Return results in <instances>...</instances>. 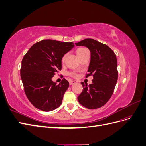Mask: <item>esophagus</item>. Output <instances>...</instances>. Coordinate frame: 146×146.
I'll list each match as a JSON object with an SVG mask.
<instances>
[{
    "mask_svg": "<svg viewBox=\"0 0 146 146\" xmlns=\"http://www.w3.org/2000/svg\"><path fill=\"white\" fill-rule=\"evenodd\" d=\"M74 83H76V82H75V81H73V80H70V81H69V85H74Z\"/></svg>",
    "mask_w": 146,
    "mask_h": 146,
    "instance_id": "1",
    "label": "esophagus"
}]
</instances>
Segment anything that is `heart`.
Masks as SVG:
<instances>
[{"instance_id":"1","label":"heart","mask_w":146,"mask_h":146,"mask_svg":"<svg viewBox=\"0 0 146 146\" xmlns=\"http://www.w3.org/2000/svg\"><path fill=\"white\" fill-rule=\"evenodd\" d=\"M87 50H88L85 47H79L76 50V54H77V56H80L81 55H82L84 52H85ZM66 56H67V55H64L62 57V58H61V61H62V62H64V61H65ZM69 75L71 77H74V78H76V77H78V75L76 72H70L69 73Z\"/></svg>"}]
</instances>
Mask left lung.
<instances>
[{
  "mask_svg": "<svg viewBox=\"0 0 146 146\" xmlns=\"http://www.w3.org/2000/svg\"><path fill=\"white\" fill-rule=\"evenodd\" d=\"M76 44L89 48L91 60L86 77H93L90 85L81 83L83 89L78 100L88 109L99 108L111 98L117 83L116 56L108 46L93 39H85Z\"/></svg>",
  "mask_w": 146,
  "mask_h": 146,
  "instance_id": "8db88e82",
  "label": "left lung"
}]
</instances>
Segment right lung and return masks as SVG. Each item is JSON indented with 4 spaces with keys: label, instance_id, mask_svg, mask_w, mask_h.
<instances>
[{
    "label": "right lung",
    "instance_id": "add662e5",
    "mask_svg": "<svg viewBox=\"0 0 146 146\" xmlns=\"http://www.w3.org/2000/svg\"><path fill=\"white\" fill-rule=\"evenodd\" d=\"M74 46L71 42L44 39L35 43L23 57L20 73L25 93L41 111H52L62 103L69 83L63 78L57 85L52 78L61 70V58Z\"/></svg>",
    "mask_w": 146,
    "mask_h": 146
}]
</instances>
